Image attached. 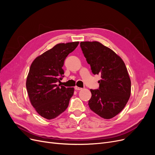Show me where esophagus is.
<instances>
[{
    "mask_svg": "<svg viewBox=\"0 0 155 155\" xmlns=\"http://www.w3.org/2000/svg\"><path fill=\"white\" fill-rule=\"evenodd\" d=\"M75 90L76 91H81L82 90V88H80V87H75Z\"/></svg>",
    "mask_w": 155,
    "mask_h": 155,
    "instance_id": "34e87169",
    "label": "esophagus"
}]
</instances>
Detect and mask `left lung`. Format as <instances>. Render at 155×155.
<instances>
[{
  "instance_id": "8db88e82",
  "label": "left lung",
  "mask_w": 155,
  "mask_h": 155,
  "mask_svg": "<svg viewBox=\"0 0 155 155\" xmlns=\"http://www.w3.org/2000/svg\"><path fill=\"white\" fill-rule=\"evenodd\" d=\"M80 47L92 74L101 76L98 89H91L89 107L103 118H113L124 109L130 96L125 64L114 51L99 42H81Z\"/></svg>"
}]
</instances>
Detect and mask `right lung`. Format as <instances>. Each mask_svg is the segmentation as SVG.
<instances>
[{
  "instance_id": "add662e5",
  "label": "right lung",
  "mask_w": 155,
  "mask_h": 155,
  "mask_svg": "<svg viewBox=\"0 0 155 155\" xmlns=\"http://www.w3.org/2000/svg\"><path fill=\"white\" fill-rule=\"evenodd\" d=\"M79 42L59 43L36 58L26 79V89L31 105L40 116L51 120L67 109L74 88L58 85L64 77L63 67L67 55Z\"/></svg>"
}]
</instances>
